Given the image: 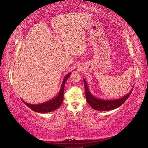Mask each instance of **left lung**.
Listing matches in <instances>:
<instances>
[{
    "label": "left lung",
    "instance_id": "8db88e82",
    "mask_svg": "<svg viewBox=\"0 0 148 148\" xmlns=\"http://www.w3.org/2000/svg\"><path fill=\"white\" fill-rule=\"evenodd\" d=\"M83 82L85 88V93H86V99L88 104L91 106L92 109L96 110L107 111L115 109L117 107L122 106L126 101L130 95L133 91V88L128 94L125 96L116 99H101L94 96L91 92L89 91L88 84L86 79L83 78Z\"/></svg>",
    "mask_w": 148,
    "mask_h": 148
}]
</instances>
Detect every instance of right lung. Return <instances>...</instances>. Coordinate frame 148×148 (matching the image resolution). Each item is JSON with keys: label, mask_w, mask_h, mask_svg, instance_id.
Listing matches in <instances>:
<instances>
[{"label": "right lung", "mask_w": 148, "mask_h": 148, "mask_svg": "<svg viewBox=\"0 0 148 148\" xmlns=\"http://www.w3.org/2000/svg\"><path fill=\"white\" fill-rule=\"evenodd\" d=\"M70 75H71V73L67 74L65 76L63 82H62L59 92L58 93L57 96H56L54 98H53V99L39 104H30L23 101V102L28 107H29L31 110H33V111L36 112H39V113L50 112L56 110L61 106L62 102H63L65 84Z\"/></svg>", "instance_id": "add662e5"}]
</instances>
